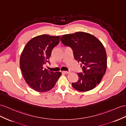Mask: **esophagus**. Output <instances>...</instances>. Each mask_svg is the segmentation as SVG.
I'll return each instance as SVG.
<instances>
[{
    "mask_svg": "<svg viewBox=\"0 0 126 126\" xmlns=\"http://www.w3.org/2000/svg\"><path fill=\"white\" fill-rule=\"evenodd\" d=\"M62 72L63 73H66V74H69V73H70L71 72L70 71H62Z\"/></svg>",
    "mask_w": 126,
    "mask_h": 126,
    "instance_id": "esophagus-1",
    "label": "esophagus"
}]
</instances>
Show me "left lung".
<instances>
[{
  "instance_id": "1",
  "label": "left lung",
  "mask_w": 126,
  "mask_h": 126,
  "mask_svg": "<svg viewBox=\"0 0 126 126\" xmlns=\"http://www.w3.org/2000/svg\"><path fill=\"white\" fill-rule=\"evenodd\" d=\"M61 41L72 48L74 57L81 62L82 73H77L79 79L72 83L80 92L94 88L101 82L107 67V56L102 43L94 35L83 32L62 35Z\"/></svg>"
}]
</instances>
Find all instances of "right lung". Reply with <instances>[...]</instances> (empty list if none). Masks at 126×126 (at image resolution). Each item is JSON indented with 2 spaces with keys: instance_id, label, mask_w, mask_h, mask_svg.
<instances>
[{
  "instance_id": "add662e5",
  "label": "right lung",
  "mask_w": 126,
  "mask_h": 126,
  "mask_svg": "<svg viewBox=\"0 0 126 126\" xmlns=\"http://www.w3.org/2000/svg\"><path fill=\"white\" fill-rule=\"evenodd\" d=\"M60 40V35H38L28 42L22 52L20 65L22 75L27 84L35 91H50L62 75L60 72H51L43 67L44 64L49 63L51 51Z\"/></svg>"
}]
</instances>
